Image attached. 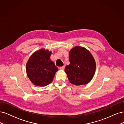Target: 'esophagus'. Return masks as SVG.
I'll return each mask as SVG.
<instances>
[{"label":"esophagus","mask_w":124,"mask_h":124,"mask_svg":"<svg viewBox=\"0 0 124 124\" xmlns=\"http://www.w3.org/2000/svg\"><path fill=\"white\" fill-rule=\"evenodd\" d=\"M64 68H65V66H61V67H60L59 69L61 70H64Z\"/></svg>","instance_id":"esophagus-1"}]
</instances>
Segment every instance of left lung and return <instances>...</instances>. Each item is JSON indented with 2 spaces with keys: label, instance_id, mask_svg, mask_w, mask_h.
Masks as SVG:
<instances>
[{
  "label": "left lung",
  "instance_id": "obj_1",
  "mask_svg": "<svg viewBox=\"0 0 124 124\" xmlns=\"http://www.w3.org/2000/svg\"><path fill=\"white\" fill-rule=\"evenodd\" d=\"M70 64L65 68L70 82L75 85H86L93 79L96 70V62L85 48L77 46L69 51Z\"/></svg>",
  "mask_w": 124,
  "mask_h": 124
}]
</instances>
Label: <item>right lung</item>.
<instances>
[{"label":"right lung","mask_w":124,"mask_h":124,"mask_svg":"<svg viewBox=\"0 0 124 124\" xmlns=\"http://www.w3.org/2000/svg\"><path fill=\"white\" fill-rule=\"evenodd\" d=\"M52 52L42 48L33 53L26 63L27 76L34 85L45 86L53 81L58 68L50 59Z\"/></svg>","instance_id":"add662e5"}]
</instances>
